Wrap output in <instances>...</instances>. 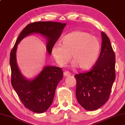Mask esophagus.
Returning a JSON list of instances; mask_svg holds the SVG:
<instances>
[{
  "instance_id": "1",
  "label": "esophagus",
  "mask_w": 125,
  "mask_h": 125,
  "mask_svg": "<svg viewBox=\"0 0 125 125\" xmlns=\"http://www.w3.org/2000/svg\"><path fill=\"white\" fill-rule=\"evenodd\" d=\"M63 74H64V76L65 77H69L70 76V75H71L69 72H64Z\"/></svg>"
}]
</instances>
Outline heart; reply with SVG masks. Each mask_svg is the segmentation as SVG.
<instances>
[{"label": "heart", "instance_id": "1", "mask_svg": "<svg viewBox=\"0 0 125 125\" xmlns=\"http://www.w3.org/2000/svg\"><path fill=\"white\" fill-rule=\"evenodd\" d=\"M62 45L56 43L51 51L60 66L66 65L72 57L73 67L88 70L96 63L101 52V43L98 38L86 31H73L62 38Z\"/></svg>", "mask_w": 125, "mask_h": 125}]
</instances>
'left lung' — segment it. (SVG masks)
Here are the masks:
<instances>
[{"mask_svg":"<svg viewBox=\"0 0 125 125\" xmlns=\"http://www.w3.org/2000/svg\"><path fill=\"white\" fill-rule=\"evenodd\" d=\"M101 51L89 72L76 74V97L85 109L94 110L108 100L115 79V55L110 40L101 33Z\"/></svg>","mask_w":125,"mask_h":125,"instance_id":"1","label":"left lung"}]
</instances>
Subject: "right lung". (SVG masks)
<instances>
[{"label":"right lung","instance_id":"right-lung-1","mask_svg":"<svg viewBox=\"0 0 125 125\" xmlns=\"http://www.w3.org/2000/svg\"><path fill=\"white\" fill-rule=\"evenodd\" d=\"M65 25V23L51 21L29 24L20 34L11 50L10 58L11 84L23 105L34 113H44L50 106L57 86L63 78V70L60 67L46 65L33 79H27L18 67L17 45L27 36L31 34H40L46 39V50L51 55L52 47L62 34Z\"/></svg>","mask_w":125,"mask_h":125}]
</instances>
